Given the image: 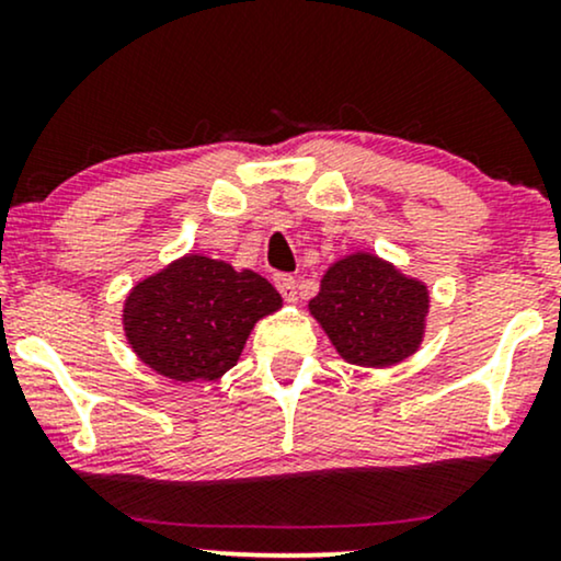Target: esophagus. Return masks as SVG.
<instances>
[{"label":"esophagus","mask_w":561,"mask_h":561,"mask_svg":"<svg viewBox=\"0 0 561 561\" xmlns=\"http://www.w3.org/2000/svg\"><path fill=\"white\" fill-rule=\"evenodd\" d=\"M274 285H276V289H279L282 298H285L287 302L298 300V282H295V276H289V274H276V276H274Z\"/></svg>","instance_id":"34e87169"}]
</instances>
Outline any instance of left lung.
Instances as JSON below:
<instances>
[{
  "label": "left lung",
  "instance_id": "1",
  "mask_svg": "<svg viewBox=\"0 0 561 561\" xmlns=\"http://www.w3.org/2000/svg\"><path fill=\"white\" fill-rule=\"evenodd\" d=\"M308 313L343 362L385 369L422 347L430 287L377 253L356 250L330 263Z\"/></svg>",
  "mask_w": 561,
  "mask_h": 561
}]
</instances>
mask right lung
Here are the masks:
<instances>
[{
    "label": "right lung",
    "instance_id": "obj_1",
    "mask_svg": "<svg viewBox=\"0 0 561 561\" xmlns=\"http://www.w3.org/2000/svg\"><path fill=\"white\" fill-rule=\"evenodd\" d=\"M279 308L282 295L261 274L186 253L128 289L121 324L139 362L160 377L214 382L240 362L253 327Z\"/></svg>",
    "mask_w": 561,
    "mask_h": 561
}]
</instances>
